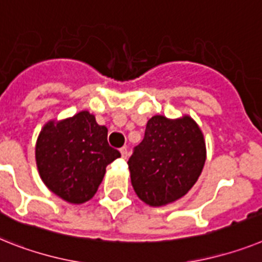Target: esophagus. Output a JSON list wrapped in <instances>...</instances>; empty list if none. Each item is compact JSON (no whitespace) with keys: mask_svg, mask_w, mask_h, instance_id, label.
Segmentation results:
<instances>
[{"mask_svg":"<svg viewBox=\"0 0 262 262\" xmlns=\"http://www.w3.org/2000/svg\"><path fill=\"white\" fill-rule=\"evenodd\" d=\"M120 151H121V156H122V158H127V156H129V151H127L126 146H124V148H121Z\"/></svg>","mask_w":262,"mask_h":262,"instance_id":"1","label":"esophagus"}]
</instances>
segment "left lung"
<instances>
[{
    "instance_id": "1",
    "label": "left lung",
    "mask_w": 262,
    "mask_h": 262,
    "mask_svg": "<svg viewBox=\"0 0 262 262\" xmlns=\"http://www.w3.org/2000/svg\"><path fill=\"white\" fill-rule=\"evenodd\" d=\"M205 158L204 136L192 118L168 120L155 116L127 161L132 185L148 205H166L190 190Z\"/></svg>"
}]
</instances>
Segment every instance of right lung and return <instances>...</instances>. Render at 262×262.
I'll use <instances>...</instances> for the list:
<instances>
[{"label":"right lung","instance_id":"1","mask_svg":"<svg viewBox=\"0 0 262 262\" xmlns=\"http://www.w3.org/2000/svg\"><path fill=\"white\" fill-rule=\"evenodd\" d=\"M121 157L107 144V129L89 112H80L61 122H49L37 140L36 161L45 185L72 204H82L96 194L105 169Z\"/></svg>","mask_w":262,"mask_h":262}]
</instances>
